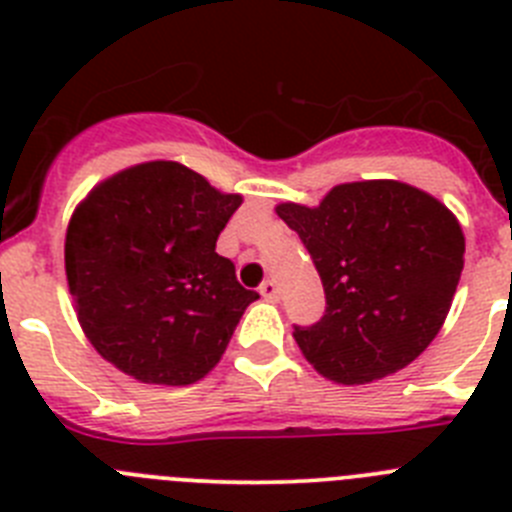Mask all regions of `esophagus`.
Masks as SVG:
<instances>
[{"mask_svg": "<svg viewBox=\"0 0 512 512\" xmlns=\"http://www.w3.org/2000/svg\"><path fill=\"white\" fill-rule=\"evenodd\" d=\"M259 292H261V297H264V300H269V302L279 300V287H277V282H274V279H266V282L259 287Z\"/></svg>", "mask_w": 512, "mask_h": 512, "instance_id": "1", "label": "esophagus"}]
</instances>
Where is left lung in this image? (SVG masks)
I'll use <instances>...</instances> for the list:
<instances>
[{
	"mask_svg": "<svg viewBox=\"0 0 512 512\" xmlns=\"http://www.w3.org/2000/svg\"><path fill=\"white\" fill-rule=\"evenodd\" d=\"M274 210L323 279L325 315L292 333L320 377L369 384L431 346L464 269V233L441 200L397 179H366L338 184L320 205Z\"/></svg>",
	"mask_w": 512,
	"mask_h": 512,
	"instance_id": "8db88e82",
	"label": "left lung"
}]
</instances>
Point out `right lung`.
I'll return each mask as SVG.
<instances>
[{
	"label": "right lung",
	"mask_w": 512,
	"mask_h": 512,
	"mask_svg": "<svg viewBox=\"0 0 512 512\" xmlns=\"http://www.w3.org/2000/svg\"><path fill=\"white\" fill-rule=\"evenodd\" d=\"M241 202L179 161H146L94 184L71 215L63 261L76 318L104 361L164 387L215 369L259 300L215 251Z\"/></svg>",
	"instance_id": "right-lung-1"
}]
</instances>
